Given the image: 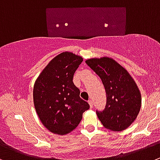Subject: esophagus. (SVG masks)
I'll return each instance as SVG.
<instances>
[{
  "mask_svg": "<svg viewBox=\"0 0 160 160\" xmlns=\"http://www.w3.org/2000/svg\"><path fill=\"white\" fill-rule=\"evenodd\" d=\"M88 103H89V107H90V108H92V107H93V104H92V101L91 100H89V101H88Z\"/></svg>",
  "mask_w": 160,
  "mask_h": 160,
  "instance_id": "obj_1",
  "label": "esophagus"
}]
</instances>
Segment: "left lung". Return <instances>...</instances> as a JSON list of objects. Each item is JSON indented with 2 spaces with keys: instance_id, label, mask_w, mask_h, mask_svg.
<instances>
[{
  "instance_id": "obj_1",
  "label": "left lung",
  "mask_w": 160,
  "mask_h": 160,
  "mask_svg": "<svg viewBox=\"0 0 160 160\" xmlns=\"http://www.w3.org/2000/svg\"><path fill=\"white\" fill-rule=\"evenodd\" d=\"M86 63L100 78L106 90L105 108L97 112L99 119L108 130H125L137 119L141 110L139 88L128 71L112 58H91Z\"/></svg>"
}]
</instances>
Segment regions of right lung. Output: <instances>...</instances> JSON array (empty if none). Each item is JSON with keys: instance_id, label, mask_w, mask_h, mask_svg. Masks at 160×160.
Instances as JSON below:
<instances>
[{"instance_id": "add662e5", "label": "right lung", "mask_w": 160, "mask_h": 160, "mask_svg": "<svg viewBox=\"0 0 160 160\" xmlns=\"http://www.w3.org/2000/svg\"><path fill=\"white\" fill-rule=\"evenodd\" d=\"M83 61L82 56L63 52L55 56L36 79L33 104L42 125L52 133L65 135L73 131L89 108L80 98L73 83L74 74Z\"/></svg>"}]
</instances>
